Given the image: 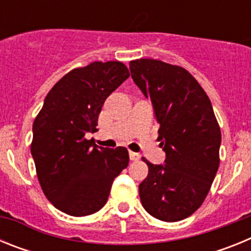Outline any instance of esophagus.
<instances>
[{
    "label": "esophagus",
    "mask_w": 251,
    "mask_h": 251,
    "mask_svg": "<svg viewBox=\"0 0 251 251\" xmlns=\"http://www.w3.org/2000/svg\"><path fill=\"white\" fill-rule=\"evenodd\" d=\"M129 158H130V161H138V159L141 158V154H139V153L129 151Z\"/></svg>",
    "instance_id": "obj_1"
}]
</instances>
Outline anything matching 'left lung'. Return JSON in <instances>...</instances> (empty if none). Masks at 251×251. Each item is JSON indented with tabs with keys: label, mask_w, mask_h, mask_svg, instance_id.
<instances>
[{
	"label": "left lung",
	"mask_w": 251,
	"mask_h": 251,
	"mask_svg": "<svg viewBox=\"0 0 251 251\" xmlns=\"http://www.w3.org/2000/svg\"><path fill=\"white\" fill-rule=\"evenodd\" d=\"M129 70L152 103L166 153L161 165L145 159L150 171L139 185L141 202L158 220H183L202 205L220 163L221 132L211 101L181 66L139 59Z\"/></svg>",
	"instance_id": "1"
}]
</instances>
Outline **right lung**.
Masks as SVG:
<instances>
[{"label": "right lung", "instance_id": "1", "mask_svg": "<svg viewBox=\"0 0 251 251\" xmlns=\"http://www.w3.org/2000/svg\"><path fill=\"white\" fill-rule=\"evenodd\" d=\"M129 77L119 61L74 69L46 95L32 126L31 154L44 194L70 216L105 205L114 178L129 163L127 148H104L86 139L97 132L105 99Z\"/></svg>", "mask_w": 251, "mask_h": 251}]
</instances>
